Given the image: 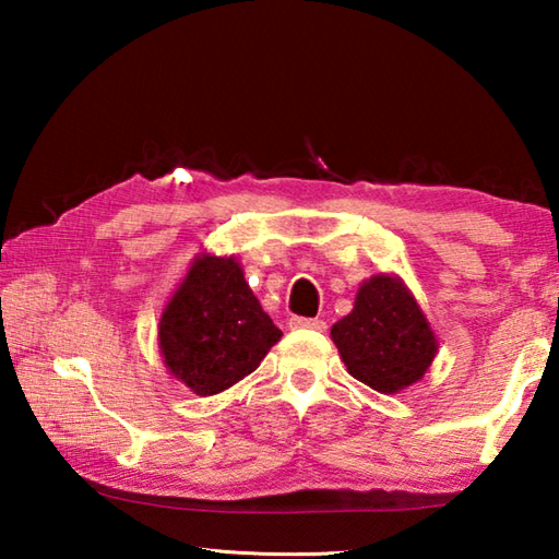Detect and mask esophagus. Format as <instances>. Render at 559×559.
Masks as SVG:
<instances>
[{
	"label": "esophagus",
	"mask_w": 559,
	"mask_h": 559,
	"mask_svg": "<svg viewBox=\"0 0 559 559\" xmlns=\"http://www.w3.org/2000/svg\"><path fill=\"white\" fill-rule=\"evenodd\" d=\"M293 328H306V330H325V320L320 318H290Z\"/></svg>",
	"instance_id": "34e87169"
}]
</instances>
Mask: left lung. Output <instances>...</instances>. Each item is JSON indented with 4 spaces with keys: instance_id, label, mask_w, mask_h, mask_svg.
Masks as SVG:
<instances>
[{
    "instance_id": "obj_1",
    "label": "left lung",
    "mask_w": 559,
    "mask_h": 559,
    "mask_svg": "<svg viewBox=\"0 0 559 559\" xmlns=\"http://www.w3.org/2000/svg\"><path fill=\"white\" fill-rule=\"evenodd\" d=\"M347 372L382 394L419 382L437 357V335L402 278L372 276L357 290L353 313L330 330Z\"/></svg>"
}]
</instances>
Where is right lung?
I'll return each mask as SVG.
<instances>
[{"label":"right lung","instance_id":"1","mask_svg":"<svg viewBox=\"0 0 559 559\" xmlns=\"http://www.w3.org/2000/svg\"><path fill=\"white\" fill-rule=\"evenodd\" d=\"M234 257L202 253L159 318L167 370L200 396L219 394L261 365L281 340Z\"/></svg>","mask_w":559,"mask_h":559}]
</instances>
